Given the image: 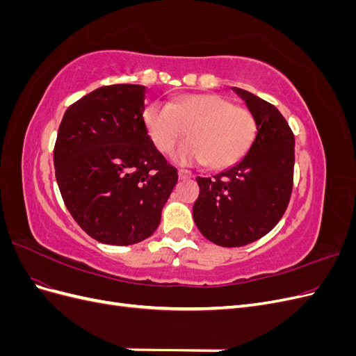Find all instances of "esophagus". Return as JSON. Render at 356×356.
Instances as JSON below:
<instances>
[{
  "mask_svg": "<svg viewBox=\"0 0 356 356\" xmlns=\"http://www.w3.org/2000/svg\"><path fill=\"white\" fill-rule=\"evenodd\" d=\"M191 177H193V174H191L190 170H186V169H179L178 170V178L179 179H188Z\"/></svg>",
  "mask_w": 356,
  "mask_h": 356,
  "instance_id": "1",
  "label": "esophagus"
}]
</instances>
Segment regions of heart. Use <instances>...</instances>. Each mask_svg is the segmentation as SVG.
I'll return each mask as SVG.
<instances>
[{
	"label": "heart",
	"mask_w": 356,
	"mask_h": 356,
	"mask_svg": "<svg viewBox=\"0 0 356 356\" xmlns=\"http://www.w3.org/2000/svg\"><path fill=\"white\" fill-rule=\"evenodd\" d=\"M144 123L160 153H168L187 132L190 139L172 152V160L182 165L207 161L212 169L229 168L241 160L257 132L250 111L215 93H191L170 104H149Z\"/></svg>",
	"instance_id": "obj_1"
}]
</instances>
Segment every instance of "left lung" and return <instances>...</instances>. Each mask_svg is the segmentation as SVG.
Segmentation results:
<instances>
[{"instance_id": "obj_1", "label": "left lung", "mask_w": 356, "mask_h": 356, "mask_svg": "<svg viewBox=\"0 0 356 356\" xmlns=\"http://www.w3.org/2000/svg\"><path fill=\"white\" fill-rule=\"evenodd\" d=\"M257 132L246 154L213 178L197 177L193 218L215 245L234 248L263 238L282 218L293 191L294 135L275 105L239 88Z\"/></svg>"}]
</instances>
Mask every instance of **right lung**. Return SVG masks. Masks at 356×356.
Instances as JSON below:
<instances>
[{"instance_id":"add662e5","label":"right lung","mask_w":356,"mask_h":356,"mask_svg":"<svg viewBox=\"0 0 356 356\" xmlns=\"http://www.w3.org/2000/svg\"><path fill=\"white\" fill-rule=\"evenodd\" d=\"M145 86L113 84L63 114L53 153L67 209L90 238L134 245L149 238L178 174L144 123Z\"/></svg>"}]
</instances>
